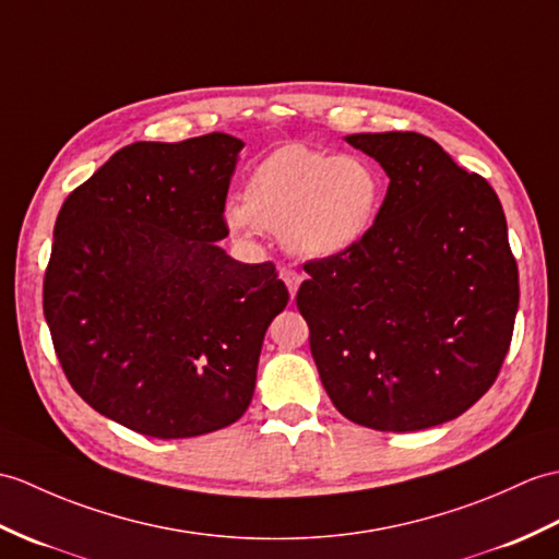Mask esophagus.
Instances as JSON below:
<instances>
[{
	"label": "esophagus",
	"instance_id": "esophagus-1",
	"mask_svg": "<svg viewBox=\"0 0 559 559\" xmlns=\"http://www.w3.org/2000/svg\"><path fill=\"white\" fill-rule=\"evenodd\" d=\"M281 278H283V283H285V288H288L290 297H295V295H297V288H300V283H302V274H300V271H295V269H290V266H283V269H281Z\"/></svg>",
	"mask_w": 559,
	"mask_h": 559
}]
</instances>
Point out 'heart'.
<instances>
[{"label": "heart", "mask_w": 559, "mask_h": 559, "mask_svg": "<svg viewBox=\"0 0 559 559\" xmlns=\"http://www.w3.org/2000/svg\"><path fill=\"white\" fill-rule=\"evenodd\" d=\"M383 202L385 176L369 157L288 145L252 168L224 221L236 233H274L297 257L331 259L369 238Z\"/></svg>", "instance_id": "b5f03b06"}]
</instances>
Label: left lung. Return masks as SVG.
<instances>
[{
	"label": "left lung",
	"mask_w": 559,
	"mask_h": 559,
	"mask_svg": "<svg viewBox=\"0 0 559 559\" xmlns=\"http://www.w3.org/2000/svg\"><path fill=\"white\" fill-rule=\"evenodd\" d=\"M391 178L369 238L307 262L297 309L343 417L421 431L496 383L519 307L508 221L488 180L421 133L345 138Z\"/></svg>",
	"instance_id": "obj_1"
}]
</instances>
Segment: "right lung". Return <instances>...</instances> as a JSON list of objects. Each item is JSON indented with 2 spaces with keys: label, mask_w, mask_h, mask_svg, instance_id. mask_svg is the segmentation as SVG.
Returning <instances> with one entry per match:
<instances>
[{
  "label": "right lung",
  "mask_w": 559,
  "mask_h": 559,
  "mask_svg": "<svg viewBox=\"0 0 559 559\" xmlns=\"http://www.w3.org/2000/svg\"><path fill=\"white\" fill-rule=\"evenodd\" d=\"M245 142H133L78 186L55 226L43 307L59 365L90 407L152 438H192L250 407L276 266L218 248Z\"/></svg>",
  "instance_id": "add662e5"
}]
</instances>
